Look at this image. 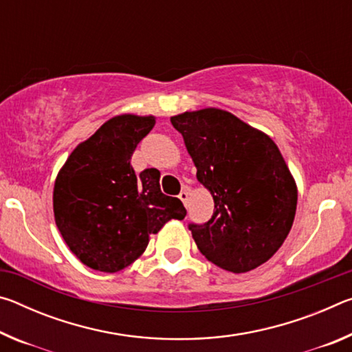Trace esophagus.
Listing matches in <instances>:
<instances>
[{
	"mask_svg": "<svg viewBox=\"0 0 352 352\" xmlns=\"http://www.w3.org/2000/svg\"><path fill=\"white\" fill-rule=\"evenodd\" d=\"M178 199H180V200L183 201V205H184V206H188V200H189V189H188V188L182 189V192L178 194Z\"/></svg>",
	"mask_w": 352,
	"mask_h": 352,
	"instance_id": "obj_1",
	"label": "esophagus"
}]
</instances>
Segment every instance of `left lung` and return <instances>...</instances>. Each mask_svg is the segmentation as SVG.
Instances as JSON below:
<instances>
[{
    "label": "left lung",
    "mask_w": 352,
    "mask_h": 352,
    "mask_svg": "<svg viewBox=\"0 0 352 352\" xmlns=\"http://www.w3.org/2000/svg\"><path fill=\"white\" fill-rule=\"evenodd\" d=\"M210 190L214 212L189 223L200 253L223 270L245 273L269 261L287 237L296 184L270 136L219 109L170 118Z\"/></svg>",
    "instance_id": "8db88e82"
}]
</instances>
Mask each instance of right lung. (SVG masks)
I'll use <instances>...</instances> for the list:
<instances>
[{"instance_id":"obj_1","label":"right lung","mask_w":352,"mask_h":352,"mask_svg":"<svg viewBox=\"0 0 352 352\" xmlns=\"http://www.w3.org/2000/svg\"><path fill=\"white\" fill-rule=\"evenodd\" d=\"M153 126V116L109 119L71 152L56 178L57 228L71 252L93 270H122L144 253L148 236L170 219L186 216L180 199L162 192L157 169L136 175L130 164Z\"/></svg>"}]
</instances>
